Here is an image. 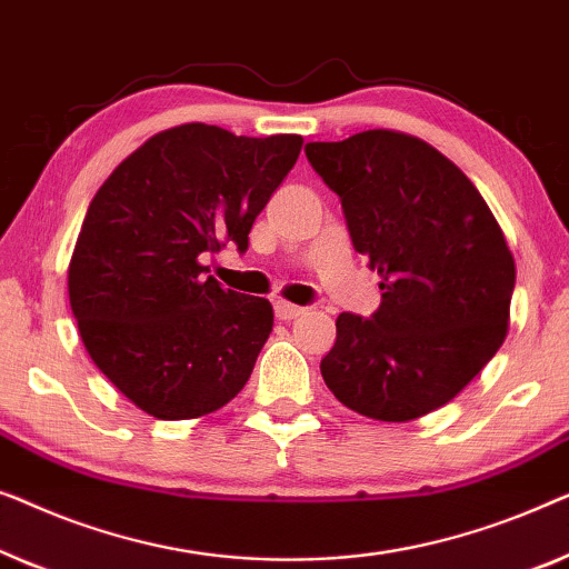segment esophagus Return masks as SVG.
<instances>
[{
    "label": "esophagus",
    "mask_w": 569,
    "mask_h": 569,
    "mask_svg": "<svg viewBox=\"0 0 569 569\" xmlns=\"http://www.w3.org/2000/svg\"><path fill=\"white\" fill-rule=\"evenodd\" d=\"M303 307H296V303H291V301H276V317L278 319H283V322H288V319H296V317H301L303 315Z\"/></svg>",
    "instance_id": "obj_1"
}]
</instances>
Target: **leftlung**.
Here are the masks:
<instances>
[{
    "instance_id": "8db88e82",
    "label": "left lung",
    "mask_w": 569,
    "mask_h": 569,
    "mask_svg": "<svg viewBox=\"0 0 569 569\" xmlns=\"http://www.w3.org/2000/svg\"><path fill=\"white\" fill-rule=\"evenodd\" d=\"M307 159L381 278L371 319L342 311L322 379L342 405L407 422L459 395L508 335L516 260L467 174L418 136L373 128Z\"/></svg>"
}]
</instances>
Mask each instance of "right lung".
Returning a JSON list of instances; mask_svg holds the SVG:
<instances>
[{
    "mask_svg": "<svg viewBox=\"0 0 569 569\" xmlns=\"http://www.w3.org/2000/svg\"><path fill=\"white\" fill-rule=\"evenodd\" d=\"M303 139L234 136L182 123L159 131L94 193L69 262V303L87 353L157 420H193L231 402L273 330L260 296L221 288L201 262L254 219Z\"/></svg>",
    "mask_w": 569,
    "mask_h": 569,
    "instance_id": "add662e5",
    "label": "right lung"
}]
</instances>
